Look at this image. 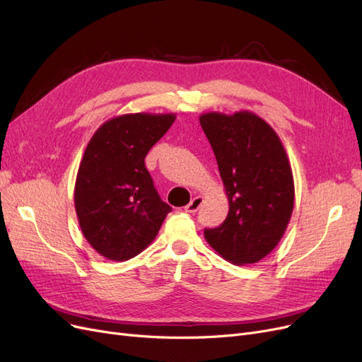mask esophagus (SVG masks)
<instances>
[{"label":"esophagus","mask_w":362,"mask_h":362,"mask_svg":"<svg viewBox=\"0 0 362 362\" xmlns=\"http://www.w3.org/2000/svg\"><path fill=\"white\" fill-rule=\"evenodd\" d=\"M202 201H204V199L201 198V196H196V198H193V199L190 201V204H189L187 206H185V211L194 214L196 211L199 210V206L202 205Z\"/></svg>","instance_id":"obj_1"}]
</instances>
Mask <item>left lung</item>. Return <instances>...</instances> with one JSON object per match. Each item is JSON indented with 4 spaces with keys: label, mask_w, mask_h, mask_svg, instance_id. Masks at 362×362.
Here are the masks:
<instances>
[{
    "label": "left lung",
    "mask_w": 362,
    "mask_h": 362,
    "mask_svg": "<svg viewBox=\"0 0 362 362\" xmlns=\"http://www.w3.org/2000/svg\"><path fill=\"white\" fill-rule=\"evenodd\" d=\"M228 196L225 222L204 235L223 259L258 262L278 246L294 208V180L276 131L249 110L199 116Z\"/></svg>",
    "instance_id": "obj_1"
}]
</instances>
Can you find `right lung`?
<instances>
[{"label":"right lung","instance_id":"1","mask_svg":"<svg viewBox=\"0 0 362 362\" xmlns=\"http://www.w3.org/2000/svg\"><path fill=\"white\" fill-rule=\"evenodd\" d=\"M175 113L115 116L95 131L76 172L74 202L84 238L107 259L127 261L157 237L170 206L145 166Z\"/></svg>","mask_w":362,"mask_h":362}]
</instances>
